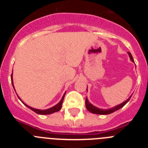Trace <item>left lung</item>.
Returning <instances> with one entry per match:
<instances>
[{
	"mask_svg": "<svg viewBox=\"0 0 148 148\" xmlns=\"http://www.w3.org/2000/svg\"><path fill=\"white\" fill-rule=\"evenodd\" d=\"M128 55H129V56H130V60H131L133 62H134V61H133V56H132L131 53H128ZM131 96H132V95H131ZM131 96H130V97H129V99H127L125 101H124V102L121 103V104H119V105L116 106V107H114V108H110V109H108V110H102V109H100V108H96V107H95L94 105H92L91 103L89 102L88 99L86 98V101H85L86 108H87V110L90 111V112H91L92 113H95V114H100V115L110 114V113H113V112H115V111L121 109V108H123V107H124V106H125V104H126L129 101V100L130 99Z\"/></svg>",
	"mask_w": 148,
	"mask_h": 148,
	"instance_id": "8db88e82",
	"label": "left lung"
}]
</instances>
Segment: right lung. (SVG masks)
I'll list each match as a JSON object with an SVG mask.
<instances>
[{"label":"right lung","instance_id":"right-lung-1","mask_svg":"<svg viewBox=\"0 0 148 148\" xmlns=\"http://www.w3.org/2000/svg\"><path fill=\"white\" fill-rule=\"evenodd\" d=\"M11 80H12V86H13V87H14V85H13V80H12V74L11 75ZM65 93H66V92H64V95H63L62 99H61V100L60 101L59 103H58V104H56V105H55L54 107H53V108H49V109H47V110H38V109H35V108H31V107L28 106L27 104H26L25 103H23V101H22L21 99L19 98V96H18V97L19 98V99L21 101L24 105H26L27 108H29V109H31L32 110H33L35 113H38V114H40V115H48V114H52V113H56V112H58V111H59L61 109V107H62L63 100H64V99Z\"/></svg>","mask_w":148,"mask_h":148}]
</instances>
